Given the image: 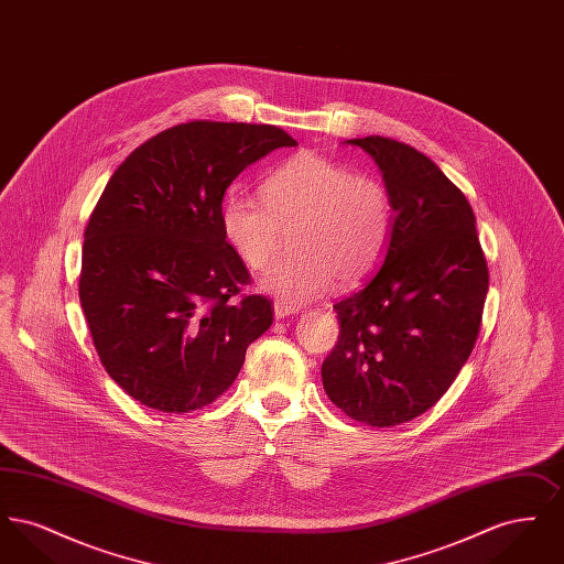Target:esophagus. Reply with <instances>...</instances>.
<instances>
[{"instance_id":"esophagus-1","label":"esophagus","mask_w":564,"mask_h":564,"mask_svg":"<svg viewBox=\"0 0 564 564\" xmlns=\"http://www.w3.org/2000/svg\"><path fill=\"white\" fill-rule=\"evenodd\" d=\"M297 313V308L288 306L285 302H274V319H288Z\"/></svg>"}]
</instances>
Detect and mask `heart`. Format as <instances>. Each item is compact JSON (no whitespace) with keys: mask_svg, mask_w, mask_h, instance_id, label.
Listing matches in <instances>:
<instances>
[{"mask_svg":"<svg viewBox=\"0 0 564 564\" xmlns=\"http://www.w3.org/2000/svg\"><path fill=\"white\" fill-rule=\"evenodd\" d=\"M260 196H226L219 221L226 241L251 269H264L281 232L294 228L295 253L260 276L262 292L300 306L322 297L336 279L357 285L380 267L393 232L391 198L380 182L304 152L274 166Z\"/></svg>","mask_w":564,"mask_h":564,"instance_id":"b5f03b06","label":"heart"}]
</instances>
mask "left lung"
I'll use <instances>...</instances> for the list:
<instances>
[{
    "mask_svg": "<svg viewBox=\"0 0 564 564\" xmlns=\"http://www.w3.org/2000/svg\"><path fill=\"white\" fill-rule=\"evenodd\" d=\"M372 156L393 207V232L372 276L334 304L340 336L323 389L372 427L408 423L437 402L476 345L488 267L465 194L414 148L349 139Z\"/></svg>",
    "mask_w": 564,
    "mask_h": 564,
    "instance_id": "1",
    "label": "left lung"
}]
</instances>
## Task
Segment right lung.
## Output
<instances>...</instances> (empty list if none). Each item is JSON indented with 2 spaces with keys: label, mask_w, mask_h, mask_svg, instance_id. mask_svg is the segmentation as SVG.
Listing matches in <instances>:
<instances>
[{
  "label": "right lung",
  "mask_w": 564,
  "mask_h": 564,
  "mask_svg": "<svg viewBox=\"0 0 564 564\" xmlns=\"http://www.w3.org/2000/svg\"><path fill=\"white\" fill-rule=\"evenodd\" d=\"M295 139L270 124L188 122L139 145L88 219L80 302L111 380L161 412H192L239 376L272 323L221 230V200L242 169Z\"/></svg>",
  "instance_id": "add662e5"
}]
</instances>
